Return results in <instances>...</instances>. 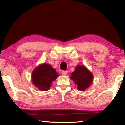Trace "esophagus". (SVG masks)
<instances>
[{"mask_svg":"<svg viewBox=\"0 0 125 125\" xmlns=\"http://www.w3.org/2000/svg\"><path fill=\"white\" fill-rule=\"evenodd\" d=\"M68 73V71H64L62 72V74L64 75V76H65V75H66V74Z\"/></svg>","mask_w":125,"mask_h":125,"instance_id":"esophagus-1","label":"esophagus"}]
</instances>
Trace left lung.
Instances as JSON below:
<instances>
[{
    "mask_svg": "<svg viewBox=\"0 0 125 125\" xmlns=\"http://www.w3.org/2000/svg\"><path fill=\"white\" fill-rule=\"evenodd\" d=\"M70 78L74 82L80 91H85L92 85L93 75L84 65H78L75 71L71 73Z\"/></svg>",
    "mask_w": 125,
    "mask_h": 125,
    "instance_id": "left-lung-1",
    "label": "left lung"
}]
</instances>
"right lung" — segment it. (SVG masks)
I'll return each mask as SVG.
<instances>
[{"instance_id": "right-lung-1", "label": "right lung", "mask_w": 125, "mask_h": 125, "mask_svg": "<svg viewBox=\"0 0 125 125\" xmlns=\"http://www.w3.org/2000/svg\"><path fill=\"white\" fill-rule=\"evenodd\" d=\"M59 75L52 66L47 63L40 64L32 72V83L41 91H47L50 89L52 82Z\"/></svg>"}]
</instances>
